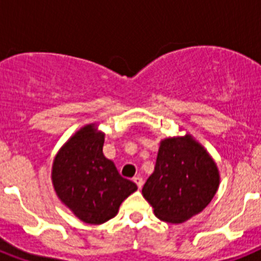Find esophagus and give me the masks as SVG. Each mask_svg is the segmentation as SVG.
<instances>
[{"label": "esophagus", "mask_w": 261, "mask_h": 261, "mask_svg": "<svg viewBox=\"0 0 261 261\" xmlns=\"http://www.w3.org/2000/svg\"><path fill=\"white\" fill-rule=\"evenodd\" d=\"M133 181H135V183L137 184L138 188H142V186H144V180H142V177H141V176L133 177Z\"/></svg>", "instance_id": "1"}]
</instances>
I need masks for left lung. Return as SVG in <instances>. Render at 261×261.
<instances>
[{"label":"left lung","instance_id":"obj_1","mask_svg":"<svg viewBox=\"0 0 261 261\" xmlns=\"http://www.w3.org/2000/svg\"><path fill=\"white\" fill-rule=\"evenodd\" d=\"M218 184L216 163L201 145L191 136L166 138L142 195L159 220L181 223L212 201Z\"/></svg>","mask_w":261,"mask_h":261}]
</instances>
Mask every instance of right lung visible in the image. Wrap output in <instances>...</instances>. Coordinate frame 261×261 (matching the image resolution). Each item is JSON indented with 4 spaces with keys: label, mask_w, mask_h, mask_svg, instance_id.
Segmentation results:
<instances>
[{
    "label": "right lung",
    "mask_w": 261,
    "mask_h": 261,
    "mask_svg": "<svg viewBox=\"0 0 261 261\" xmlns=\"http://www.w3.org/2000/svg\"><path fill=\"white\" fill-rule=\"evenodd\" d=\"M105 135L86 125L61 147L52 167L57 196L81 221L99 225L115 217L120 204L137 190L103 155Z\"/></svg>",
    "instance_id": "1"
}]
</instances>
